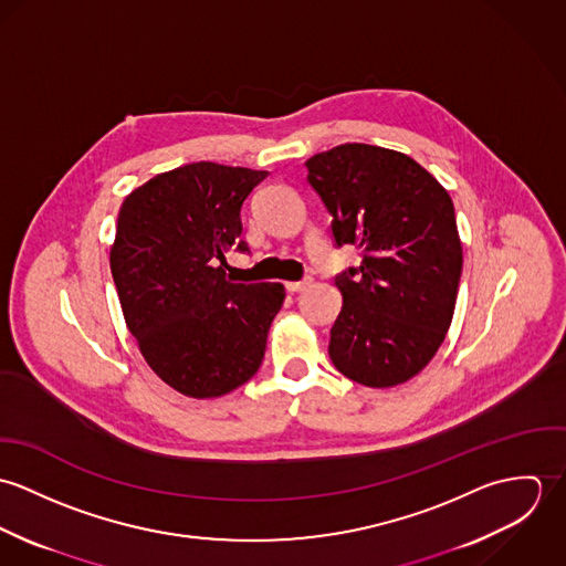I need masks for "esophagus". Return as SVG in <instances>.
I'll list each match as a JSON object with an SVG mask.
<instances>
[{
    "label": "esophagus",
    "mask_w": 566,
    "mask_h": 566,
    "mask_svg": "<svg viewBox=\"0 0 566 566\" xmlns=\"http://www.w3.org/2000/svg\"><path fill=\"white\" fill-rule=\"evenodd\" d=\"M310 283H312L310 279H303V281H290V283H285V290L294 294V292H301V290H305Z\"/></svg>",
    "instance_id": "obj_1"
}]
</instances>
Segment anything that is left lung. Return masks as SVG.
I'll use <instances>...</instances> for the list:
<instances>
[{
	"mask_svg": "<svg viewBox=\"0 0 566 566\" xmlns=\"http://www.w3.org/2000/svg\"><path fill=\"white\" fill-rule=\"evenodd\" d=\"M307 182L331 213L335 248L361 263L335 274L342 312L328 357L348 379L392 388L442 344L462 276L455 209L444 187L407 155L344 144L314 155Z\"/></svg>",
	"mask_w": 566,
	"mask_h": 566,
	"instance_id": "8db88e82",
	"label": "left lung"
}]
</instances>
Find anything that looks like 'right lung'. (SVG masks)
Returning <instances> with one entry per match:
<instances>
[{"label": "right lung", "instance_id": "1", "mask_svg": "<svg viewBox=\"0 0 566 566\" xmlns=\"http://www.w3.org/2000/svg\"><path fill=\"white\" fill-rule=\"evenodd\" d=\"M268 171L200 161L137 187L117 216L111 272L148 366L185 397L213 399L254 377L281 283H233L229 250L242 240V205Z\"/></svg>", "mask_w": 566, "mask_h": 566}]
</instances>
